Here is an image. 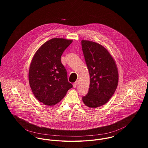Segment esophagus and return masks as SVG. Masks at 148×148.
Here are the masks:
<instances>
[{
  "instance_id": "34e87169",
  "label": "esophagus",
  "mask_w": 148,
  "mask_h": 148,
  "mask_svg": "<svg viewBox=\"0 0 148 148\" xmlns=\"http://www.w3.org/2000/svg\"><path fill=\"white\" fill-rule=\"evenodd\" d=\"M77 85H78V81H76L74 83V84H73V87H74V88H76L77 86Z\"/></svg>"
}]
</instances>
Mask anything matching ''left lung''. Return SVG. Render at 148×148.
<instances>
[{
	"instance_id": "1",
	"label": "left lung",
	"mask_w": 148,
	"mask_h": 148,
	"mask_svg": "<svg viewBox=\"0 0 148 148\" xmlns=\"http://www.w3.org/2000/svg\"><path fill=\"white\" fill-rule=\"evenodd\" d=\"M81 43L90 77L89 91L82 100L88 107L96 108L113 95L118 84V70L114 58L103 46L88 40Z\"/></svg>"
}]
</instances>
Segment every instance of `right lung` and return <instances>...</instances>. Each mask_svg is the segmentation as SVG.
Instances as JSON below:
<instances>
[{
  "instance_id": "add662e5",
  "label": "right lung",
  "mask_w": 148,
  "mask_h": 148,
  "mask_svg": "<svg viewBox=\"0 0 148 148\" xmlns=\"http://www.w3.org/2000/svg\"><path fill=\"white\" fill-rule=\"evenodd\" d=\"M73 40L55 38L45 42L36 51L29 70V82L35 98L48 106L60 102L73 85L61 56Z\"/></svg>"
}]
</instances>
